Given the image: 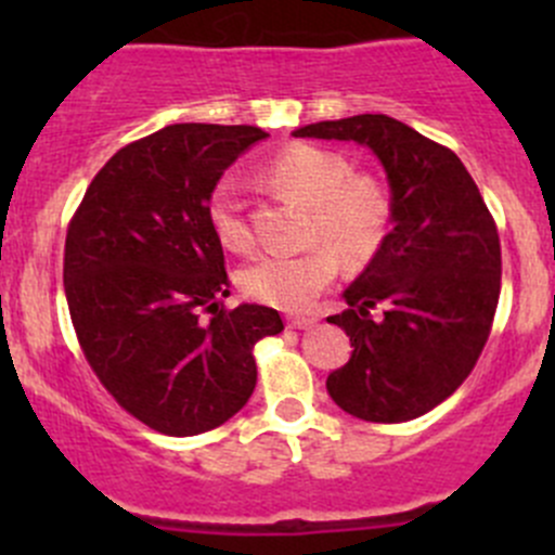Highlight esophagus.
Returning a JSON list of instances; mask_svg holds the SVG:
<instances>
[{
	"label": "esophagus",
	"instance_id": "1",
	"mask_svg": "<svg viewBox=\"0 0 555 555\" xmlns=\"http://www.w3.org/2000/svg\"><path fill=\"white\" fill-rule=\"evenodd\" d=\"M313 322H317L313 317H287V327H293V330H306V327H311Z\"/></svg>",
	"mask_w": 555,
	"mask_h": 555
}]
</instances>
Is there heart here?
I'll list each match as a JSON object with an SVG mask.
<instances>
[{
	"label": "heart",
	"mask_w": 555,
	"mask_h": 555,
	"mask_svg": "<svg viewBox=\"0 0 555 555\" xmlns=\"http://www.w3.org/2000/svg\"><path fill=\"white\" fill-rule=\"evenodd\" d=\"M262 179L311 204V238L327 244L251 257L238 273L251 300L287 311L306 309L335 279L338 255L346 262H367L382 249L391 217L389 195L382 182L354 173L340 153L293 144L262 166ZM206 220L225 249L244 251L255 242L236 179L222 177L211 188Z\"/></svg>",
	"instance_id": "heart-1"
}]
</instances>
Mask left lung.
<instances>
[{
  "instance_id": "8db88e82",
  "label": "left lung",
  "mask_w": 555,
  "mask_h": 555,
  "mask_svg": "<svg viewBox=\"0 0 555 555\" xmlns=\"http://www.w3.org/2000/svg\"><path fill=\"white\" fill-rule=\"evenodd\" d=\"M295 137L365 144L391 190V231L327 317L349 362L327 376L335 405L362 422L424 416L473 373L500 304V233L456 153L389 115L311 122ZM383 311L372 317V309Z\"/></svg>"
}]
</instances>
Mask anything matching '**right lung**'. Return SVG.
I'll return each mask as SVG.
<instances>
[{
    "instance_id": "add662e5",
    "label": "right lung",
    "mask_w": 555,
    "mask_h": 555,
    "mask_svg": "<svg viewBox=\"0 0 555 555\" xmlns=\"http://www.w3.org/2000/svg\"><path fill=\"white\" fill-rule=\"evenodd\" d=\"M268 133L177 122L117 150L69 220L64 289L88 365L155 433H209L246 405L255 344L279 311L231 295L206 201L222 171Z\"/></svg>"
}]
</instances>
